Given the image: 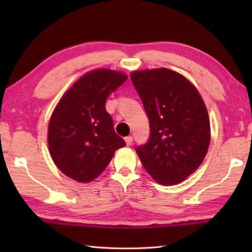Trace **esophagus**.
I'll use <instances>...</instances> for the list:
<instances>
[{"label": "esophagus", "instance_id": "34e87169", "mask_svg": "<svg viewBox=\"0 0 252 252\" xmlns=\"http://www.w3.org/2000/svg\"><path fill=\"white\" fill-rule=\"evenodd\" d=\"M132 140H133V138H132V136H126V137H125V141H126V145H127V146H130V145H131V144H132Z\"/></svg>", "mask_w": 252, "mask_h": 252}]
</instances>
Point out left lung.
<instances>
[{"label": "left lung", "mask_w": 252, "mask_h": 252, "mask_svg": "<svg viewBox=\"0 0 252 252\" xmlns=\"http://www.w3.org/2000/svg\"><path fill=\"white\" fill-rule=\"evenodd\" d=\"M149 119L151 137L136 147L144 168L161 185H176L194 173L211 140L207 107L196 87L168 68L131 72Z\"/></svg>", "instance_id": "left-lung-1"}]
</instances>
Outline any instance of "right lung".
<instances>
[{
  "instance_id": "1",
  "label": "right lung",
  "mask_w": 252,
  "mask_h": 252,
  "mask_svg": "<svg viewBox=\"0 0 252 252\" xmlns=\"http://www.w3.org/2000/svg\"><path fill=\"white\" fill-rule=\"evenodd\" d=\"M127 79L126 73L98 68L84 73L58 101L47 129L56 167L79 183H89L106 169L126 142L116 134L106 111L108 95Z\"/></svg>"
}]
</instances>
